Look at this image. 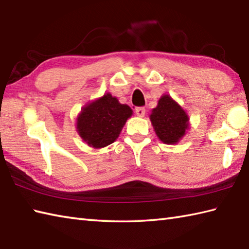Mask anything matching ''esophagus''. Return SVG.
<instances>
[{"label": "esophagus", "mask_w": 249, "mask_h": 249, "mask_svg": "<svg viewBox=\"0 0 249 249\" xmlns=\"http://www.w3.org/2000/svg\"><path fill=\"white\" fill-rule=\"evenodd\" d=\"M135 113H136L137 116H139V117H143V116H145V113H146V109L143 107H136Z\"/></svg>", "instance_id": "esophagus-1"}]
</instances>
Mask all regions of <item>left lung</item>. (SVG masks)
Segmentation results:
<instances>
[{
  "instance_id": "left-lung-1",
  "label": "left lung",
  "mask_w": 249,
  "mask_h": 249,
  "mask_svg": "<svg viewBox=\"0 0 249 249\" xmlns=\"http://www.w3.org/2000/svg\"><path fill=\"white\" fill-rule=\"evenodd\" d=\"M150 120L160 141L174 145L185 135L189 129V116L169 95H163L157 107L151 110Z\"/></svg>"
}]
</instances>
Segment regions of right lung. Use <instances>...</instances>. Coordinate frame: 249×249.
Here are the masks:
<instances>
[{"label":"right lung","mask_w":249,"mask_h":249,"mask_svg":"<svg viewBox=\"0 0 249 249\" xmlns=\"http://www.w3.org/2000/svg\"><path fill=\"white\" fill-rule=\"evenodd\" d=\"M133 110L117 98L106 93L82 108L76 118V130L82 140L93 148H103L118 139Z\"/></svg>","instance_id":"obj_1"}]
</instances>
